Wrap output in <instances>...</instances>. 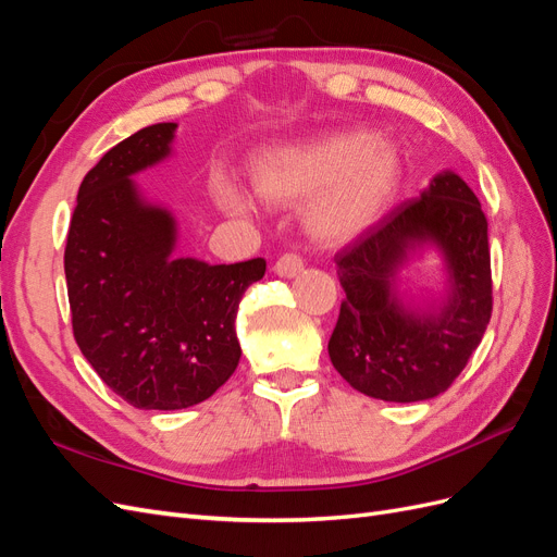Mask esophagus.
<instances>
[{
	"label": "esophagus",
	"mask_w": 557,
	"mask_h": 557,
	"mask_svg": "<svg viewBox=\"0 0 557 557\" xmlns=\"http://www.w3.org/2000/svg\"><path fill=\"white\" fill-rule=\"evenodd\" d=\"M301 269H305V260H301L297 252H285V256H281L274 264V272L283 278H293L297 276Z\"/></svg>",
	"instance_id": "obj_1"
}]
</instances>
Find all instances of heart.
<instances>
[{
	"label": "heart",
	"instance_id": "b5f03b06",
	"mask_svg": "<svg viewBox=\"0 0 557 557\" xmlns=\"http://www.w3.org/2000/svg\"><path fill=\"white\" fill-rule=\"evenodd\" d=\"M256 193L272 205L311 199L305 221L320 244H346L372 227L401 181L393 144L367 129L323 134L313 141L272 148L252 162ZM215 197L230 213H250L252 199L230 176H218Z\"/></svg>",
	"mask_w": 557,
	"mask_h": 557
}]
</instances>
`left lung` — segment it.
<instances>
[{"instance_id":"8db88e82","label":"left lung","mask_w":557,"mask_h":557,"mask_svg":"<svg viewBox=\"0 0 557 557\" xmlns=\"http://www.w3.org/2000/svg\"><path fill=\"white\" fill-rule=\"evenodd\" d=\"M443 250L451 290L440 312L409 310L394 293L408 252ZM346 299L330 336V360L356 391L383 401H423L448 391L483 339L493 313L487 221L453 172L401 201L334 256Z\"/></svg>"}]
</instances>
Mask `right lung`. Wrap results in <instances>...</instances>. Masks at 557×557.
Returning <instances> with one entry per match:
<instances>
[{
    "label": "right lung",
    "instance_id": "obj_1",
    "mask_svg": "<svg viewBox=\"0 0 557 557\" xmlns=\"http://www.w3.org/2000/svg\"><path fill=\"white\" fill-rule=\"evenodd\" d=\"M176 123L134 132L78 188L64 248L74 339L134 409L174 411L209 399L239 364V301L267 262L172 258L176 221L129 176L172 153Z\"/></svg>",
    "mask_w": 557,
    "mask_h": 557
}]
</instances>
